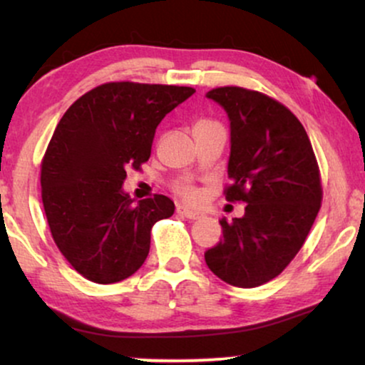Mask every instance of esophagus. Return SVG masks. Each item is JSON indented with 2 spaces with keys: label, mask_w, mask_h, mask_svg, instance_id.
I'll list each match as a JSON object with an SVG mask.
<instances>
[{
  "label": "esophagus",
  "mask_w": 365,
  "mask_h": 365,
  "mask_svg": "<svg viewBox=\"0 0 365 365\" xmlns=\"http://www.w3.org/2000/svg\"><path fill=\"white\" fill-rule=\"evenodd\" d=\"M177 212H178L180 216L188 217V220H200V217L204 216L202 212L195 211V209H190V207H187V206H177Z\"/></svg>",
  "instance_id": "obj_1"
}]
</instances>
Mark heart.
Returning <instances> with one entry per match:
<instances>
[{
	"instance_id": "1",
	"label": "heart",
	"mask_w": 365,
	"mask_h": 365,
	"mask_svg": "<svg viewBox=\"0 0 365 365\" xmlns=\"http://www.w3.org/2000/svg\"><path fill=\"white\" fill-rule=\"evenodd\" d=\"M200 123H206V121H200ZM180 194H182L188 200L199 199V192H197L195 188H192V187H182V188H180Z\"/></svg>"
}]
</instances>
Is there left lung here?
<instances>
[{
  "label": "left lung",
  "mask_w": 365,
  "mask_h": 365,
  "mask_svg": "<svg viewBox=\"0 0 365 365\" xmlns=\"http://www.w3.org/2000/svg\"><path fill=\"white\" fill-rule=\"evenodd\" d=\"M230 120L226 199L244 200L245 215L220 220L223 238L204 257L223 282L254 288L295 257L321 207L322 190L307 132L290 110L242 87L206 94Z\"/></svg>",
  "instance_id": "8db88e82"
}]
</instances>
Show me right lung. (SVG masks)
Here are the masks:
<instances>
[{"label":"right lung","instance_id":"obj_1","mask_svg":"<svg viewBox=\"0 0 365 365\" xmlns=\"http://www.w3.org/2000/svg\"><path fill=\"white\" fill-rule=\"evenodd\" d=\"M194 92L110 82L63 115L44 154L41 188L54 244L83 278L110 284L132 276L149 254L150 228L175 212L166 195L135 202L123 182L128 168L149 159L161 120Z\"/></svg>","mask_w":365,"mask_h":365}]
</instances>
